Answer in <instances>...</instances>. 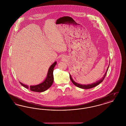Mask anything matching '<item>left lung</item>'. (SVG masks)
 <instances>
[{"instance_id": "left-lung-1", "label": "left lung", "mask_w": 126, "mask_h": 126, "mask_svg": "<svg viewBox=\"0 0 126 126\" xmlns=\"http://www.w3.org/2000/svg\"><path fill=\"white\" fill-rule=\"evenodd\" d=\"M109 65H110V64H109ZM109 66H108L107 70V71H106V72L105 73V74L103 76V77L101 79L99 80V81H97V82H96L95 83H94V84H87V85H85H85H84H84H83V84H78V83H76V82L73 80V79H72L71 76H70V75H70V79H71V81H72V82L73 83V84H74L75 85H76V86L79 87V88H82V89H90V88H93V87L96 86L97 85H98L99 84H100L101 83H102V82L103 81V80H104V79L105 78L106 76V74H107V72L108 71Z\"/></svg>"}]
</instances>
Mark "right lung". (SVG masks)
Here are the masks:
<instances>
[{
    "label": "right lung",
    "mask_w": 126,
    "mask_h": 126,
    "mask_svg": "<svg viewBox=\"0 0 126 126\" xmlns=\"http://www.w3.org/2000/svg\"><path fill=\"white\" fill-rule=\"evenodd\" d=\"M57 64V62H55L54 63L50 66L48 70V74L46 79L41 84L36 85H31L28 86L20 82V84L26 88V89H29L31 91L35 92H43L48 89L53 84L54 78H53V70L54 67Z\"/></svg>",
    "instance_id": "add662e5"
}]
</instances>
